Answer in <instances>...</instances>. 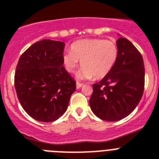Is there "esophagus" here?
I'll return each mask as SVG.
<instances>
[{
    "mask_svg": "<svg viewBox=\"0 0 159 159\" xmlns=\"http://www.w3.org/2000/svg\"><path fill=\"white\" fill-rule=\"evenodd\" d=\"M82 86H83V84H82V83H80V82H77V89L81 88Z\"/></svg>",
    "mask_w": 159,
    "mask_h": 159,
    "instance_id": "34e87169",
    "label": "esophagus"
}]
</instances>
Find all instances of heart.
<instances>
[{
  "label": "heart",
  "instance_id": "1",
  "mask_svg": "<svg viewBox=\"0 0 159 159\" xmlns=\"http://www.w3.org/2000/svg\"><path fill=\"white\" fill-rule=\"evenodd\" d=\"M118 56L117 44L113 41L91 38L78 40L71 45L70 51L64 53L63 63L69 73H73L79 66L83 68L77 74L80 80L103 78L115 65Z\"/></svg>",
  "mask_w": 159,
  "mask_h": 159
}]
</instances>
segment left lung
Instances as JSON below:
<instances>
[{
  "label": "left lung",
  "instance_id": "left-lung-1",
  "mask_svg": "<svg viewBox=\"0 0 159 159\" xmlns=\"http://www.w3.org/2000/svg\"><path fill=\"white\" fill-rule=\"evenodd\" d=\"M118 56L113 69L93 84L90 99L92 112L100 119L115 122L128 116L137 106L144 87L142 55L129 40L117 41Z\"/></svg>",
  "mask_w": 159,
  "mask_h": 159
}]
</instances>
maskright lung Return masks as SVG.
Listing matches in <instances>:
<instances>
[{
  "mask_svg": "<svg viewBox=\"0 0 159 159\" xmlns=\"http://www.w3.org/2000/svg\"><path fill=\"white\" fill-rule=\"evenodd\" d=\"M64 43L45 39L37 42L20 56L15 87L28 115L43 122H54L68 109L76 82L63 66Z\"/></svg>",
  "mask_w": 159,
  "mask_h": 159,
  "instance_id": "right-lung-1",
  "label": "right lung"
}]
</instances>
